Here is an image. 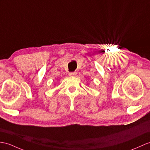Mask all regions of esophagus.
<instances>
[{
    "mask_svg": "<svg viewBox=\"0 0 150 150\" xmlns=\"http://www.w3.org/2000/svg\"><path fill=\"white\" fill-rule=\"evenodd\" d=\"M76 74H77V72H72L69 73V75L70 76H75Z\"/></svg>",
    "mask_w": 150,
    "mask_h": 150,
    "instance_id": "esophagus-1",
    "label": "esophagus"
}]
</instances>
